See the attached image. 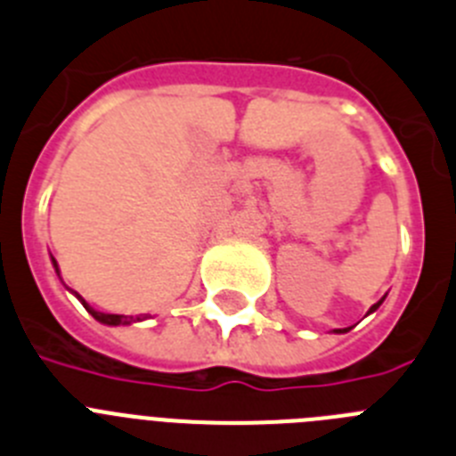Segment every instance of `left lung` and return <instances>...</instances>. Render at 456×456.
Segmentation results:
<instances>
[{
	"mask_svg": "<svg viewBox=\"0 0 456 456\" xmlns=\"http://www.w3.org/2000/svg\"><path fill=\"white\" fill-rule=\"evenodd\" d=\"M383 303V298L381 300H379V303H376V305H371V310L370 312H374L376 310V307H379V305H381ZM338 332H346V328H342V330H338Z\"/></svg>",
	"mask_w": 456,
	"mask_h": 456,
	"instance_id": "1",
	"label": "left lung"
}]
</instances>
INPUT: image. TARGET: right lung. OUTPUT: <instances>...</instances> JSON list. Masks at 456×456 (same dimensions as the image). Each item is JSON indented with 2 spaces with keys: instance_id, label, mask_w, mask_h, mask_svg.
Listing matches in <instances>:
<instances>
[{
  "instance_id": "add662e5",
  "label": "right lung",
  "mask_w": 456,
  "mask_h": 456,
  "mask_svg": "<svg viewBox=\"0 0 456 456\" xmlns=\"http://www.w3.org/2000/svg\"><path fill=\"white\" fill-rule=\"evenodd\" d=\"M54 261V259H53ZM54 268H57V261H54ZM59 273V271H57ZM77 296V294H75ZM77 298H80V296H77ZM82 300V305H85V310L89 312L91 316H94V319H96V322H101V323H108V326H118V323H121V326H128V323H133V322H140V316H137V319H133V316H121V314H102V312H98V310H94V307H91L89 303H86L85 298H80Z\"/></svg>"
}]
</instances>
